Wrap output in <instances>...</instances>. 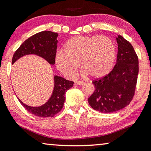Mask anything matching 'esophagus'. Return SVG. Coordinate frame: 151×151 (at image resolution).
<instances>
[{"mask_svg":"<svg viewBox=\"0 0 151 151\" xmlns=\"http://www.w3.org/2000/svg\"><path fill=\"white\" fill-rule=\"evenodd\" d=\"M84 82L83 81H76V82L75 83V85H84Z\"/></svg>","mask_w":151,"mask_h":151,"instance_id":"34e87169","label":"esophagus"}]
</instances>
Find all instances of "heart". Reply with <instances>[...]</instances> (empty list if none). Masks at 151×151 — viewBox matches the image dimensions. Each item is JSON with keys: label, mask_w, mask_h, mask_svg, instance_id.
Segmentation results:
<instances>
[{"label": "heart", "mask_w": 151, "mask_h": 151, "mask_svg": "<svg viewBox=\"0 0 151 151\" xmlns=\"http://www.w3.org/2000/svg\"><path fill=\"white\" fill-rule=\"evenodd\" d=\"M116 59V48L113 42L106 36H75L64 45V52L56 55V65L66 77L75 76L79 63L88 74L95 78L107 75L111 71Z\"/></svg>", "instance_id": "obj_1"}]
</instances>
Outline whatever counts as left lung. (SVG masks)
<instances>
[{
  "mask_svg": "<svg viewBox=\"0 0 151 151\" xmlns=\"http://www.w3.org/2000/svg\"><path fill=\"white\" fill-rule=\"evenodd\" d=\"M116 64L108 75L92 83L95 89L88 97L93 109L101 113L119 111L132 99L138 74V59L132 45L118 35Z\"/></svg>",
  "mask_w": 151,
  "mask_h": 151,
  "instance_id": "obj_1",
  "label": "left lung"
}]
</instances>
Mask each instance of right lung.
<instances>
[{"instance_id":"right-lung-1","label":"right lung","mask_w":151,"mask_h":151,"mask_svg":"<svg viewBox=\"0 0 151 151\" xmlns=\"http://www.w3.org/2000/svg\"><path fill=\"white\" fill-rule=\"evenodd\" d=\"M58 34L44 31L37 33L26 40L15 52L12 64L26 55H36L46 60L50 65L55 64ZM54 88L50 99L41 106L33 107L24 104L17 97L21 104L34 116L41 118L53 117L63 109L65 101V94L73 87L74 82L66 80L58 75H54Z\"/></svg>"}]
</instances>
